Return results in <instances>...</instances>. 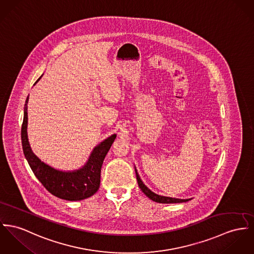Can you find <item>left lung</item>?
<instances>
[{"label": "left lung", "mask_w": 254, "mask_h": 254, "mask_svg": "<svg viewBox=\"0 0 254 254\" xmlns=\"http://www.w3.org/2000/svg\"><path fill=\"white\" fill-rule=\"evenodd\" d=\"M135 173H136L137 183L140 188V190L144 192V194L149 197L151 200L157 202V203H162V204H171V203H183V202H188L190 200V199H179V198H172V197H167V196H161L156 194L153 192L149 188L145 186V184L142 182L140 176L137 172L136 167H135Z\"/></svg>", "instance_id": "1"}]
</instances>
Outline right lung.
Returning <instances> with one entry per match:
<instances>
[{"label": "right lung", "instance_id": "right-lung-1", "mask_svg": "<svg viewBox=\"0 0 254 254\" xmlns=\"http://www.w3.org/2000/svg\"><path fill=\"white\" fill-rule=\"evenodd\" d=\"M41 76L36 81L35 85L39 82ZM28 101L29 96L27 97L24 106L21 140L24 155L35 176L51 194L61 199L67 201H80L94 195L99 188L102 162L117 135L112 134L97 145L87 162L81 168L73 171H62L55 169L41 161L32 151L27 133Z\"/></svg>", "mask_w": 254, "mask_h": 254}]
</instances>
